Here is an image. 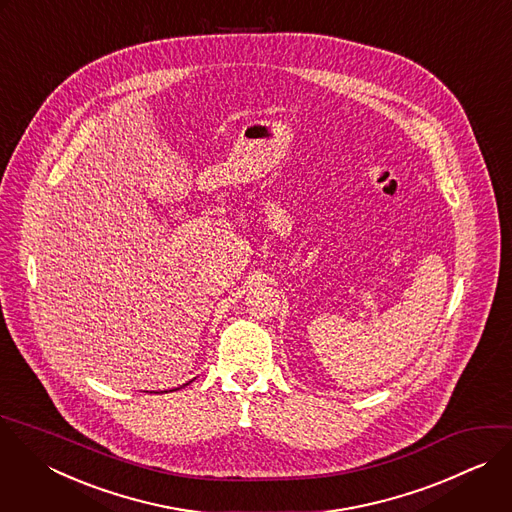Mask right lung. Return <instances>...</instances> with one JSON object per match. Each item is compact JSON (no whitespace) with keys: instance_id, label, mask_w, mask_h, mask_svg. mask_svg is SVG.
<instances>
[{"instance_id":"add662e5","label":"right lung","mask_w":512,"mask_h":512,"mask_svg":"<svg viewBox=\"0 0 512 512\" xmlns=\"http://www.w3.org/2000/svg\"><path fill=\"white\" fill-rule=\"evenodd\" d=\"M184 386H186V384H184Z\"/></svg>"}]
</instances>
